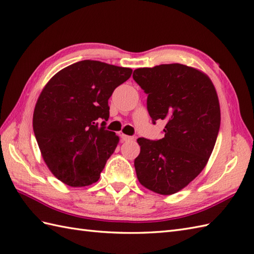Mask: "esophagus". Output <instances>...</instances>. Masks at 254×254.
<instances>
[{
	"instance_id": "34e87169",
	"label": "esophagus",
	"mask_w": 254,
	"mask_h": 254,
	"mask_svg": "<svg viewBox=\"0 0 254 254\" xmlns=\"http://www.w3.org/2000/svg\"><path fill=\"white\" fill-rule=\"evenodd\" d=\"M122 139L125 140V141H128V140H133L134 139V136H128V135H125V134H122Z\"/></svg>"
}]
</instances>
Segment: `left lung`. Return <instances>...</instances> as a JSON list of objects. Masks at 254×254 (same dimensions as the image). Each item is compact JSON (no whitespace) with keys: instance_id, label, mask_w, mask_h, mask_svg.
<instances>
[{"instance_id":"left-lung-1","label":"left lung","mask_w":254,"mask_h":254,"mask_svg":"<svg viewBox=\"0 0 254 254\" xmlns=\"http://www.w3.org/2000/svg\"><path fill=\"white\" fill-rule=\"evenodd\" d=\"M133 79L148 94L152 122L167 121L161 139H137V179L151 191L175 193L197 178L213 151L221 123L215 87L204 72L181 64L135 69Z\"/></svg>"}]
</instances>
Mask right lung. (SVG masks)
<instances>
[{"instance_id":"right-lung-1","label":"right lung","mask_w":254,"mask_h":254,"mask_svg":"<svg viewBox=\"0 0 254 254\" xmlns=\"http://www.w3.org/2000/svg\"><path fill=\"white\" fill-rule=\"evenodd\" d=\"M131 68L82 61L62 69L47 82L33 113V132L53 175L72 187L88 186L119 143L105 129L108 99L131 76ZM103 119L98 127L96 121Z\"/></svg>"}]
</instances>
